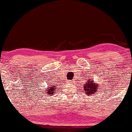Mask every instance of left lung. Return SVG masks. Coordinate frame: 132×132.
Segmentation results:
<instances>
[{"mask_svg":"<svg viewBox=\"0 0 132 132\" xmlns=\"http://www.w3.org/2000/svg\"><path fill=\"white\" fill-rule=\"evenodd\" d=\"M84 89L86 91V95H90L94 92H97V90L98 89V86H97V85L95 84L94 81L91 79L87 83L84 84Z\"/></svg>","mask_w":132,"mask_h":132,"instance_id":"8db88e82","label":"left lung"}]
</instances>
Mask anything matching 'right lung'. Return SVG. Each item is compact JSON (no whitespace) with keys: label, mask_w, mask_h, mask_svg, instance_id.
<instances>
[{"label":"right lung","mask_w":132,"mask_h":132,"mask_svg":"<svg viewBox=\"0 0 132 132\" xmlns=\"http://www.w3.org/2000/svg\"><path fill=\"white\" fill-rule=\"evenodd\" d=\"M52 86H53V85H52ZM56 87V86H53V87H49V89L47 88V90H46V92H47V94H48V95L51 96L52 95H53L54 92V89H55L54 87ZM50 88V89H49Z\"/></svg>","instance_id":"add662e5"}]
</instances>
